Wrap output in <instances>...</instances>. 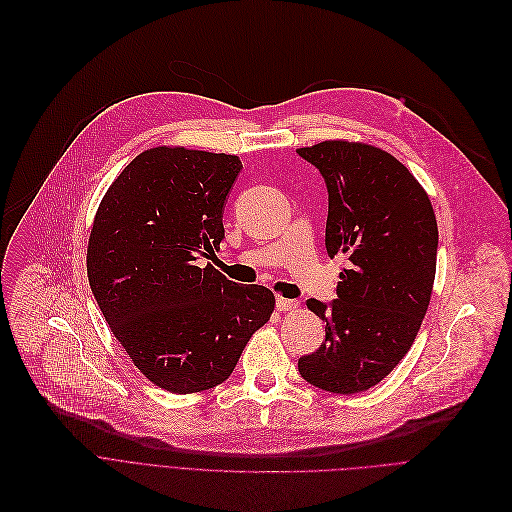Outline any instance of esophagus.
<instances>
[{
	"label": "esophagus",
	"mask_w": 512,
	"mask_h": 512,
	"mask_svg": "<svg viewBox=\"0 0 512 512\" xmlns=\"http://www.w3.org/2000/svg\"><path fill=\"white\" fill-rule=\"evenodd\" d=\"M300 304L296 300H287V298H277V310L279 312H287V310H296Z\"/></svg>",
	"instance_id": "esophagus-1"
}]
</instances>
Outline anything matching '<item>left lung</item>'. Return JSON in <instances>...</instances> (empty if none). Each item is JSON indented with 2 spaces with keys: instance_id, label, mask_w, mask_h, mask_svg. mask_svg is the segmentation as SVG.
Here are the masks:
<instances>
[{
  "instance_id": "obj_1",
  "label": "left lung",
  "mask_w": 512,
  "mask_h": 512,
  "mask_svg": "<svg viewBox=\"0 0 512 512\" xmlns=\"http://www.w3.org/2000/svg\"><path fill=\"white\" fill-rule=\"evenodd\" d=\"M298 154L327 183V254L348 262L337 300L306 302L327 323L325 344L298 369L325 392L358 394L398 367L421 329L435 279V214L410 170L375 145L331 139Z\"/></svg>"
}]
</instances>
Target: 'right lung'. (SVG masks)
<instances>
[{
  "instance_id": "add662e5",
  "label": "right lung",
  "mask_w": 512,
  "mask_h": 512,
  "mask_svg": "<svg viewBox=\"0 0 512 512\" xmlns=\"http://www.w3.org/2000/svg\"><path fill=\"white\" fill-rule=\"evenodd\" d=\"M241 170L231 154L158 145L108 187L87 243V277L135 367L173 394L221 385L275 294L239 285L198 258L225 237V200Z\"/></svg>"
}]
</instances>
